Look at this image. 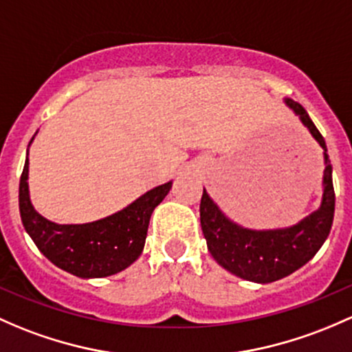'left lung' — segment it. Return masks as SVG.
I'll use <instances>...</instances> for the list:
<instances>
[{"label":"left lung","mask_w":352,"mask_h":352,"mask_svg":"<svg viewBox=\"0 0 352 352\" xmlns=\"http://www.w3.org/2000/svg\"><path fill=\"white\" fill-rule=\"evenodd\" d=\"M285 102L324 150V195L320 209L292 228L253 231L231 223L206 190L201 199V226L212 258L232 275L256 283L276 282L312 260L327 239L334 221L336 194L324 136L298 102L292 99H285Z\"/></svg>","instance_id":"1"}]
</instances>
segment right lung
I'll list each match as a JSON object with an SVG mask.
<instances>
[{"label": "right lung", "mask_w": 352, "mask_h": 352, "mask_svg": "<svg viewBox=\"0 0 352 352\" xmlns=\"http://www.w3.org/2000/svg\"><path fill=\"white\" fill-rule=\"evenodd\" d=\"M28 158L20 177V216L40 251L58 268L80 276L101 278L128 268L145 246L153 209L172 188L158 186L126 209L87 224H55L33 209L28 195Z\"/></svg>", "instance_id": "add662e5"}]
</instances>
